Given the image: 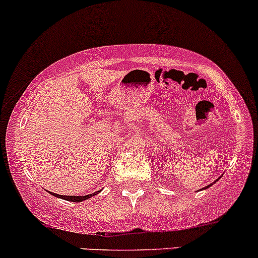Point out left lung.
Segmentation results:
<instances>
[{
	"instance_id": "8db88e82",
	"label": "left lung",
	"mask_w": 258,
	"mask_h": 258,
	"mask_svg": "<svg viewBox=\"0 0 258 258\" xmlns=\"http://www.w3.org/2000/svg\"><path fill=\"white\" fill-rule=\"evenodd\" d=\"M218 179H220V177H218L217 179H216V181H218ZM216 181H215V182H216ZM215 182H213V183H215ZM213 183H211V184H209V186H206V187H205V188H209V187H211V186H212V184H213Z\"/></svg>"
}]
</instances>
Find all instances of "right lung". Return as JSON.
Returning a JSON list of instances; mask_svg holds the SVG:
<instances>
[{
	"mask_svg": "<svg viewBox=\"0 0 258 258\" xmlns=\"http://www.w3.org/2000/svg\"><path fill=\"white\" fill-rule=\"evenodd\" d=\"M48 192H49V191H48ZM49 194H51L52 196H54V197H58V199L66 200V201H71V202H82V201H85V200L91 199V197L95 196V195L100 194V191H97V192H96V194L86 195V196H63V195H57V194H53V192H49Z\"/></svg>",
	"mask_w": 258,
	"mask_h": 258,
	"instance_id": "add662e5",
	"label": "right lung"
}]
</instances>
